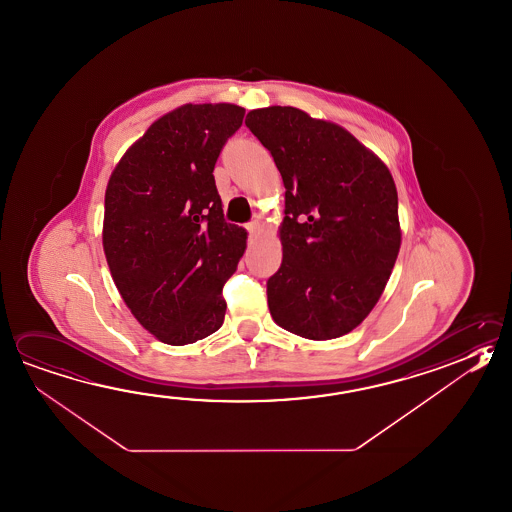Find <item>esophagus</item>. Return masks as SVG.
I'll use <instances>...</instances> for the list:
<instances>
[{"label": "esophagus", "instance_id": "34e87169", "mask_svg": "<svg viewBox=\"0 0 512 512\" xmlns=\"http://www.w3.org/2000/svg\"><path fill=\"white\" fill-rule=\"evenodd\" d=\"M246 228H248V232H250L251 237H253L255 233L261 230V224H259V221H251Z\"/></svg>", "mask_w": 512, "mask_h": 512}]
</instances>
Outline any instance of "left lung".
Masks as SVG:
<instances>
[{"label": "left lung", "mask_w": 512, "mask_h": 512, "mask_svg": "<svg viewBox=\"0 0 512 512\" xmlns=\"http://www.w3.org/2000/svg\"><path fill=\"white\" fill-rule=\"evenodd\" d=\"M286 188L282 264L268 279L280 328L342 337L375 308L400 250L398 195L386 164L342 126L293 107L251 110Z\"/></svg>", "instance_id": "1"}]
</instances>
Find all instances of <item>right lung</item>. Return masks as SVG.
Returning a JSON list of instances; mask_svg holds the SVG:
<instances>
[{
  "instance_id": "obj_1",
  "label": "right lung",
  "mask_w": 512,
  "mask_h": 512,
  "mask_svg": "<svg viewBox=\"0 0 512 512\" xmlns=\"http://www.w3.org/2000/svg\"><path fill=\"white\" fill-rule=\"evenodd\" d=\"M230 103L183 105L126 150L105 193L103 248L117 290L139 324L170 346L221 328L222 288L246 250L224 221L213 168L242 125Z\"/></svg>"
}]
</instances>
